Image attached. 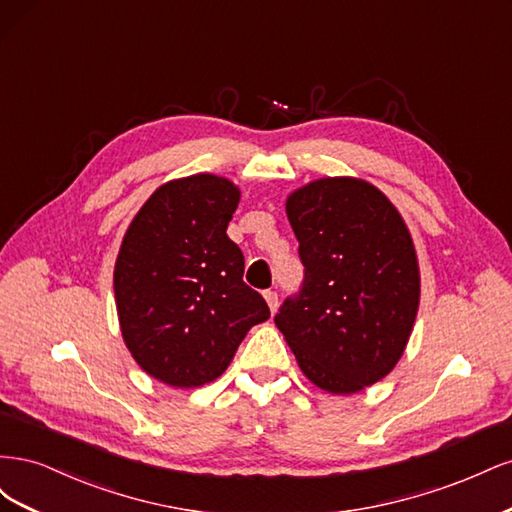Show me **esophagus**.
<instances>
[{
  "label": "esophagus",
  "instance_id": "obj_1",
  "mask_svg": "<svg viewBox=\"0 0 512 512\" xmlns=\"http://www.w3.org/2000/svg\"><path fill=\"white\" fill-rule=\"evenodd\" d=\"M265 301H267V305H269L271 312L275 314L277 305H280V299H277V292H275V290H265Z\"/></svg>",
  "mask_w": 512,
  "mask_h": 512
}]
</instances>
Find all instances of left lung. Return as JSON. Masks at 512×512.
<instances>
[{
    "mask_svg": "<svg viewBox=\"0 0 512 512\" xmlns=\"http://www.w3.org/2000/svg\"><path fill=\"white\" fill-rule=\"evenodd\" d=\"M286 213L305 277L277 329L322 391L359 393L397 365L414 327L421 273L410 230L389 198L352 177L303 185Z\"/></svg>",
    "mask_w": 512,
    "mask_h": 512,
    "instance_id": "1",
    "label": "left lung"
}]
</instances>
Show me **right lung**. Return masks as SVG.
Here are the masks:
<instances>
[{
  "mask_svg": "<svg viewBox=\"0 0 512 512\" xmlns=\"http://www.w3.org/2000/svg\"><path fill=\"white\" fill-rule=\"evenodd\" d=\"M241 192L200 173L164 183L134 215L115 262L121 335L149 376L192 389L220 378L243 337L271 312L243 282L226 235Z\"/></svg>",
  "mask_w": 512,
  "mask_h": 512,
  "instance_id": "obj_1",
  "label": "right lung"
}]
</instances>
